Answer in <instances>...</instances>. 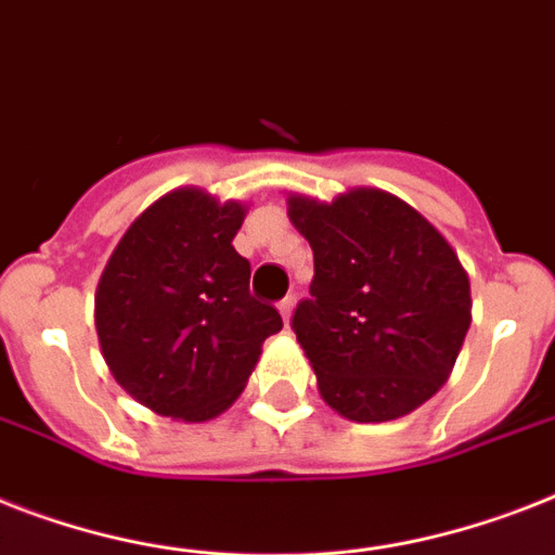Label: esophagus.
<instances>
[{
    "instance_id": "34e87169",
    "label": "esophagus",
    "mask_w": 555,
    "mask_h": 555,
    "mask_svg": "<svg viewBox=\"0 0 555 555\" xmlns=\"http://www.w3.org/2000/svg\"><path fill=\"white\" fill-rule=\"evenodd\" d=\"M293 296H285V299L279 301V313H282V319H285V324H291V313H293Z\"/></svg>"
}]
</instances>
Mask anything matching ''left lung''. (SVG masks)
Wrapping results in <instances>:
<instances>
[{
  "mask_svg": "<svg viewBox=\"0 0 555 555\" xmlns=\"http://www.w3.org/2000/svg\"><path fill=\"white\" fill-rule=\"evenodd\" d=\"M313 250L310 299L293 333L319 393L350 422H390L448 382L470 327V282L448 238L376 188L327 202L291 196Z\"/></svg>",
  "mask_w": 555,
  "mask_h": 555,
  "instance_id": "1",
  "label": "left lung"
}]
</instances>
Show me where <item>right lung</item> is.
Returning <instances> with one entry per match:
<instances>
[{
	"label": "right lung",
	"instance_id": "right-lung-1",
	"mask_svg": "<svg viewBox=\"0 0 555 555\" xmlns=\"http://www.w3.org/2000/svg\"><path fill=\"white\" fill-rule=\"evenodd\" d=\"M245 205L199 188L153 202L116 245L96 287V333L114 379L159 416L207 422L236 402L282 331L250 296L233 236Z\"/></svg>",
	"mask_w": 555,
	"mask_h": 555
}]
</instances>
